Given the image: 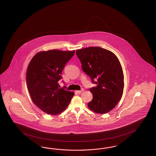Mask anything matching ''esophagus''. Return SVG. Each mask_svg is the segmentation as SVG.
I'll return each instance as SVG.
<instances>
[{
	"label": "esophagus",
	"instance_id": "34e87169",
	"mask_svg": "<svg viewBox=\"0 0 156 156\" xmlns=\"http://www.w3.org/2000/svg\"><path fill=\"white\" fill-rule=\"evenodd\" d=\"M83 91V89H82V90H76V92L77 94H80Z\"/></svg>",
	"mask_w": 156,
	"mask_h": 156
}]
</instances>
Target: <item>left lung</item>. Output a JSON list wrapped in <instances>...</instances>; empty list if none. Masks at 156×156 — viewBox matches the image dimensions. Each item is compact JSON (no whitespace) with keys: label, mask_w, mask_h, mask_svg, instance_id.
<instances>
[{"label":"left lung","mask_w":156,"mask_h":156,"mask_svg":"<svg viewBox=\"0 0 156 156\" xmlns=\"http://www.w3.org/2000/svg\"><path fill=\"white\" fill-rule=\"evenodd\" d=\"M76 54L83 71L97 85L90 89L93 97L87 104L89 108L97 113H108L121 100L123 91L124 76L118 58L99 47L76 50Z\"/></svg>","instance_id":"left-lung-1"}]
</instances>
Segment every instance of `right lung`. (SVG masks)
I'll use <instances>...</instances> for the list:
<instances>
[{
	"instance_id": "right-lung-1",
	"label": "right lung",
	"mask_w": 156,
	"mask_h": 156,
	"mask_svg": "<svg viewBox=\"0 0 156 156\" xmlns=\"http://www.w3.org/2000/svg\"><path fill=\"white\" fill-rule=\"evenodd\" d=\"M74 51L51 50L36 54L28 64L26 83L34 104L48 114L57 115L64 111L74 95L59 88L58 81L66 63Z\"/></svg>"
}]
</instances>
